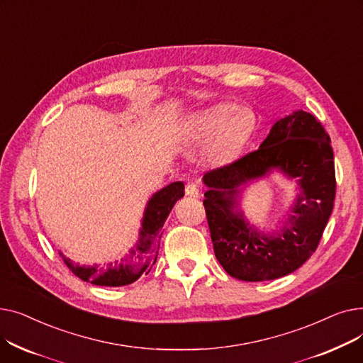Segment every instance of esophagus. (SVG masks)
Wrapping results in <instances>:
<instances>
[{
  "label": "esophagus",
  "mask_w": 363,
  "mask_h": 363,
  "mask_svg": "<svg viewBox=\"0 0 363 363\" xmlns=\"http://www.w3.org/2000/svg\"><path fill=\"white\" fill-rule=\"evenodd\" d=\"M185 194L188 196V197H199V194H200V186H199V184H196V182H189L186 186H185Z\"/></svg>",
  "instance_id": "34e87169"
}]
</instances>
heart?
<instances>
[{
	"label": "heart",
	"instance_id": "b5f03b06",
	"mask_svg": "<svg viewBox=\"0 0 363 363\" xmlns=\"http://www.w3.org/2000/svg\"><path fill=\"white\" fill-rule=\"evenodd\" d=\"M255 130V118L249 111L235 110L231 104H218L194 114L185 129L189 144L211 143L213 157H226L235 152Z\"/></svg>",
	"mask_w": 363,
	"mask_h": 363
}]
</instances>
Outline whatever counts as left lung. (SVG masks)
Here are the masks:
<instances>
[{
    "label": "left lung",
    "instance_id": "left-lung-1",
    "mask_svg": "<svg viewBox=\"0 0 363 363\" xmlns=\"http://www.w3.org/2000/svg\"><path fill=\"white\" fill-rule=\"evenodd\" d=\"M279 168L297 177L302 193L281 231L264 236L236 211L240 185ZM204 208L216 259L233 278L269 281L298 269L318 249L335 199L331 140L313 114L279 119L260 147L203 177Z\"/></svg>",
    "mask_w": 363,
    "mask_h": 363
}]
</instances>
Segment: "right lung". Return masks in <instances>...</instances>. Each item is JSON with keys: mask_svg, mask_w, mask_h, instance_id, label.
<instances>
[{"mask_svg": "<svg viewBox=\"0 0 363 363\" xmlns=\"http://www.w3.org/2000/svg\"><path fill=\"white\" fill-rule=\"evenodd\" d=\"M181 197H184V182L181 181L172 182L156 194H152L144 212L140 240L129 252V256L121 263L114 262L106 266H79L63 256L67 268L82 281L104 285V287H122V285L137 281L143 274L147 275L157 260L159 238L162 237L163 223L172 207Z\"/></svg>", "mask_w": 363, "mask_h": 363, "instance_id": "add662e5", "label": "right lung"}]
</instances>
